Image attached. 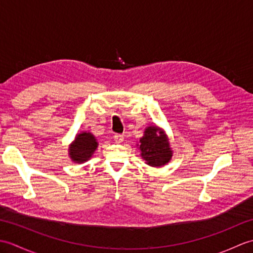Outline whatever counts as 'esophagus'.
I'll return each mask as SVG.
<instances>
[{"label": "esophagus", "mask_w": 253, "mask_h": 253, "mask_svg": "<svg viewBox=\"0 0 253 253\" xmlns=\"http://www.w3.org/2000/svg\"><path fill=\"white\" fill-rule=\"evenodd\" d=\"M114 140L118 143H121L124 140V136L121 135V133H115L114 135Z\"/></svg>", "instance_id": "obj_1"}]
</instances>
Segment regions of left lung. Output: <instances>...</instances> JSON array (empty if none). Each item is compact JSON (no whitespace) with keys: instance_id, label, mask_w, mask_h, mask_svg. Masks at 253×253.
<instances>
[{"instance_id":"8db88e82","label":"left lung","mask_w":253,"mask_h":253,"mask_svg":"<svg viewBox=\"0 0 253 253\" xmlns=\"http://www.w3.org/2000/svg\"><path fill=\"white\" fill-rule=\"evenodd\" d=\"M141 157L150 166H162L171 158L169 143L158 127H148L140 139Z\"/></svg>"}]
</instances>
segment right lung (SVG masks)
<instances>
[{
	"instance_id": "1",
	"label": "right lung",
	"mask_w": 253,
	"mask_h": 253,
	"mask_svg": "<svg viewBox=\"0 0 253 253\" xmlns=\"http://www.w3.org/2000/svg\"><path fill=\"white\" fill-rule=\"evenodd\" d=\"M96 147H98V142L93 135H91L90 132L79 133L72 146L69 147V155L74 162L83 163L91 158Z\"/></svg>"
}]
</instances>
